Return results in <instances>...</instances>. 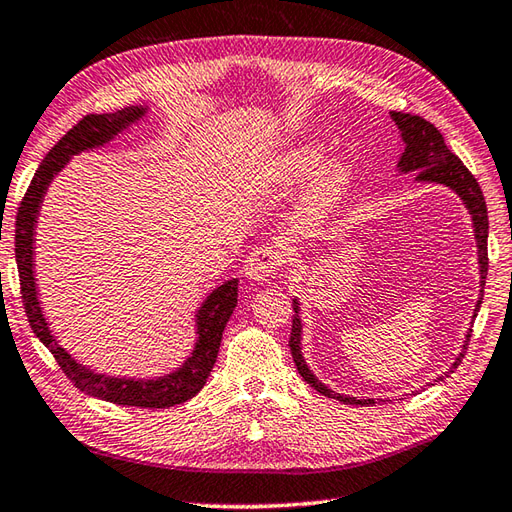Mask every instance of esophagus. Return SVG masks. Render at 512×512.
Wrapping results in <instances>:
<instances>
[{
    "instance_id": "34e87169",
    "label": "esophagus",
    "mask_w": 512,
    "mask_h": 512,
    "mask_svg": "<svg viewBox=\"0 0 512 512\" xmlns=\"http://www.w3.org/2000/svg\"><path fill=\"white\" fill-rule=\"evenodd\" d=\"M278 269V256L269 247H256L245 260V276L249 280H267Z\"/></svg>"
}]
</instances>
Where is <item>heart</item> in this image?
<instances>
[{
  "mask_svg": "<svg viewBox=\"0 0 512 512\" xmlns=\"http://www.w3.org/2000/svg\"><path fill=\"white\" fill-rule=\"evenodd\" d=\"M322 161L325 150L320 145L305 143L294 145L276 154L263 168V185L269 190H289L314 174ZM353 181V165L347 159H333L311 181L305 194V214L320 218L338 205L342 194Z\"/></svg>",
  "mask_w": 512,
  "mask_h": 512,
  "instance_id": "1",
  "label": "heart"
}]
</instances>
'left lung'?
Instances as JSON below:
<instances>
[{"label":"left lung","mask_w":512,"mask_h":512,"mask_svg":"<svg viewBox=\"0 0 512 512\" xmlns=\"http://www.w3.org/2000/svg\"><path fill=\"white\" fill-rule=\"evenodd\" d=\"M391 119L398 125V130L402 132V141H404V152L398 161V170L402 174L417 172L415 181L420 183H437L444 185L448 190H453L457 196L462 198V203L466 205L468 214H471L473 221V234L477 241V260H479V300L475 305V314L477 316L479 307H482V298H484V285H486V274H488V212H486V201L484 194L479 190V183L475 176L468 172L466 165L457 159V156L446 148L442 132L435 128L433 123H429L417 114H406V112H391ZM294 320H291V336H289V347H291V356H294V362L298 367V373L305 378L309 387H314L318 393L327 395V398L340 400L342 404H375L373 398L369 400H360L353 398V395H342L338 391L329 389L327 384H322L314 371L307 367L305 358H302V320H300V300L294 298ZM468 340H471V331L466 333V340L462 344L460 356L455 358L444 375L453 373L457 369V364L462 362L464 353L468 349ZM444 375H440L437 380H442Z\"/></svg>","instance_id":"left-lung-1"}]
</instances>
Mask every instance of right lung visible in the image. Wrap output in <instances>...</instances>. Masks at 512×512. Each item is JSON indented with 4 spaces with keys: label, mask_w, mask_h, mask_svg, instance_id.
Instances as JSON below:
<instances>
[{
    "label": "right lung",
    "mask_w": 512,
    "mask_h": 512,
    "mask_svg": "<svg viewBox=\"0 0 512 512\" xmlns=\"http://www.w3.org/2000/svg\"><path fill=\"white\" fill-rule=\"evenodd\" d=\"M145 114H148V106H130L112 114H88V117H83L75 128L68 130L59 139L55 148L41 161L33 181L28 185L26 196L22 198V205H19L15 221V258L30 327H33L35 336L44 342V347L55 356L61 371L68 375L70 382L79 391L92 395V398L112 404L141 406V409H165V406H174L194 398L207 382V375L214 369L218 347H221L225 325L236 309V278L216 287L203 300V305L196 309V342L192 353L185 358L179 369L159 375V378H114V375L99 373L77 362L61 347L55 333L50 331L44 311H41L35 280V227L48 185L64 170V165L72 156L110 143L117 134L128 130L132 123H139Z\"/></svg>",
    "instance_id": "1"
}]
</instances>
